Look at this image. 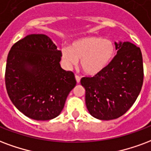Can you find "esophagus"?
Returning <instances> with one entry per match:
<instances>
[{"label":"esophagus","mask_w":151,"mask_h":151,"mask_svg":"<svg viewBox=\"0 0 151 151\" xmlns=\"http://www.w3.org/2000/svg\"><path fill=\"white\" fill-rule=\"evenodd\" d=\"M75 78H76V81H77V82H78V83H79V82H80V81H81V78H80L78 75H77V74H76Z\"/></svg>","instance_id":"obj_1"}]
</instances>
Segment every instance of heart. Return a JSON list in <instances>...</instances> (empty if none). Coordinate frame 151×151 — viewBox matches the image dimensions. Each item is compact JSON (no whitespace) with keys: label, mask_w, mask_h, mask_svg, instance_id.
Masks as SVG:
<instances>
[{"label":"heart","mask_w":151,"mask_h":151,"mask_svg":"<svg viewBox=\"0 0 151 151\" xmlns=\"http://www.w3.org/2000/svg\"><path fill=\"white\" fill-rule=\"evenodd\" d=\"M115 53L111 40L99 37H86L73 41L70 47L61 50V58L68 67L74 66L80 60L82 71L95 75L110 64Z\"/></svg>","instance_id":"heart-1"}]
</instances>
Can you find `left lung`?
Here are the masks:
<instances>
[{
	"mask_svg": "<svg viewBox=\"0 0 151 151\" xmlns=\"http://www.w3.org/2000/svg\"><path fill=\"white\" fill-rule=\"evenodd\" d=\"M117 54L104 70L93 77H84L87 110L100 120L123 115L139 95L143 83L140 48L129 41L114 42Z\"/></svg>",
	"mask_w": 151,
	"mask_h": 151,
	"instance_id": "1",
	"label": "left lung"
}]
</instances>
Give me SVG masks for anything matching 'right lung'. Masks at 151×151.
<instances>
[{
  "label": "right lung",
  "mask_w": 151,
  "mask_h": 151,
  "mask_svg": "<svg viewBox=\"0 0 151 151\" xmlns=\"http://www.w3.org/2000/svg\"><path fill=\"white\" fill-rule=\"evenodd\" d=\"M45 34H30L13 45L8 54L5 86L17 109L34 120L58 117L75 77L60 65L61 52Z\"/></svg>",
  "instance_id": "add662e5"
}]
</instances>
